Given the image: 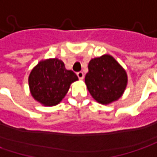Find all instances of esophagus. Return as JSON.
<instances>
[{"mask_svg":"<svg viewBox=\"0 0 157 157\" xmlns=\"http://www.w3.org/2000/svg\"><path fill=\"white\" fill-rule=\"evenodd\" d=\"M77 76H78V78H79V79H81V80L84 78V73H83L82 71H78V72H77Z\"/></svg>","mask_w":157,"mask_h":157,"instance_id":"obj_1","label":"esophagus"}]
</instances>
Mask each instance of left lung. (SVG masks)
I'll use <instances>...</instances> for the list:
<instances>
[{
  "label": "left lung",
  "mask_w": 157,
  "mask_h": 157,
  "mask_svg": "<svg viewBox=\"0 0 157 157\" xmlns=\"http://www.w3.org/2000/svg\"><path fill=\"white\" fill-rule=\"evenodd\" d=\"M127 73L110 55L90 60L85 83L92 97L108 105L121 97L127 86Z\"/></svg>",
  "instance_id": "1"
}]
</instances>
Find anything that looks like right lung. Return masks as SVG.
I'll list each match as a JSON object with an SVG mask.
<instances>
[{
    "mask_svg": "<svg viewBox=\"0 0 157 157\" xmlns=\"http://www.w3.org/2000/svg\"><path fill=\"white\" fill-rule=\"evenodd\" d=\"M78 80V76L66 70L62 60H41L28 78L29 88L33 99L47 107L57 105L64 98L71 85Z\"/></svg>",
    "mask_w": 157,
    "mask_h": 157,
    "instance_id": "obj_1",
    "label": "right lung"
}]
</instances>
